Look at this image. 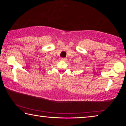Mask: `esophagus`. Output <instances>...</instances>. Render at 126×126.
<instances>
[{
  "label": "esophagus",
  "mask_w": 126,
  "mask_h": 126,
  "mask_svg": "<svg viewBox=\"0 0 126 126\" xmlns=\"http://www.w3.org/2000/svg\"><path fill=\"white\" fill-rule=\"evenodd\" d=\"M61 60L62 61H66L67 60V58H61Z\"/></svg>",
  "instance_id": "obj_1"
}]
</instances>
